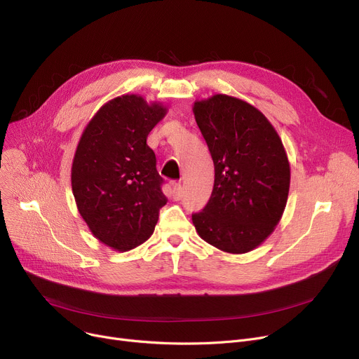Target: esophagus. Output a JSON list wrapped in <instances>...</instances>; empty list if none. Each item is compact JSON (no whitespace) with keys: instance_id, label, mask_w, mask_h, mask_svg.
Here are the masks:
<instances>
[{"instance_id":"obj_1","label":"esophagus","mask_w":359,"mask_h":359,"mask_svg":"<svg viewBox=\"0 0 359 359\" xmlns=\"http://www.w3.org/2000/svg\"><path fill=\"white\" fill-rule=\"evenodd\" d=\"M173 198L177 201L182 198V194H183V189H182V184L180 183H173Z\"/></svg>"}]
</instances>
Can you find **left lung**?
<instances>
[{
    "mask_svg": "<svg viewBox=\"0 0 359 359\" xmlns=\"http://www.w3.org/2000/svg\"><path fill=\"white\" fill-rule=\"evenodd\" d=\"M194 115L214 161V189L192 221L202 240L233 255L255 250L285 211L291 167L273 125L253 104L214 94Z\"/></svg>",
    "mask_w": 359,
    "mask_h": 359,
    "instance_id": "1",
    "label": "left lung"
}]
</instances>
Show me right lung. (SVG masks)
I'll list each match as a JSON object with an SVG mask.
<instances>
[{
	"label": "right lung",
	"instance_id": "add662e5",
	"mask_svg": "<svg viewBox=\"0 0 359 359\" xmlns=\"http://www.w3.org/2000/svg\"><path fill=\"white\" fill-rule=\"evenodd\" d=\"M167 110L140 94H122L96 111L75 149L71 186L79 212L91 234L116 252L147 241L167 203L147 145Z\"/></svg>",
	"mask_w": 359,
	"mask_h": 359
}]
</instances>
